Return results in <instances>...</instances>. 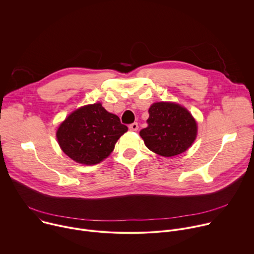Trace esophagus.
<instances>
[{
  "mask_svg": "<svg viewBox=\"0 0 254 254\" xmlns=\"http://www.w3.org/2000/svg\"><path fill=\"white\" fill-rule=\"evenodd\" d=\"M128 128H129L130 130H132V131H136V130L138 129V125H137V123H133V124L129 125Z\"/></svg>",
  "mask_w": 254,
  "mask_h": 254,
  "instance_id": "34e87169",
  "label": "esophagus"
}]
</instances>
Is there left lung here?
I'll list each match as a JSON object with an SVG mask.
<instances>
[{
	"instance_id": "obj_1",
	"label": "left lung",
	"mask_w": 254,
	"mask_h": 254,
	"mask_svg": "<svg viewBox=\"0 0 254 254\" xmlns=\"http://www.w3.org/2000/svg\"><path fill=\"white\" fill-rule=\"evenodd\" d=\"M148 127L139 131L146 147L166 158L186 152L198 134V124L186 107L173 101L154 102Z\"/></svg>"
}]
</instances>
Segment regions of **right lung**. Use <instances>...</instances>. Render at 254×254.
<instances>
[{
    "instance_id": "1",
    "label": "right lung",
    "mask_w": 254,
    "mask_h": 254,
    "mask_svg": "<svg viewBox=\"0 0 254 254\" xmlns=\"http://www.w3.org/2000/svg\"><path fill=\"white\" fill-rule=\"evenodd\" d=\"M127 131V127L121 124L118 116L95 102L70 113L58 126L56 138L60 149L71 160L92 166L110 156Z\"/></svg>"
}]
</instances>
